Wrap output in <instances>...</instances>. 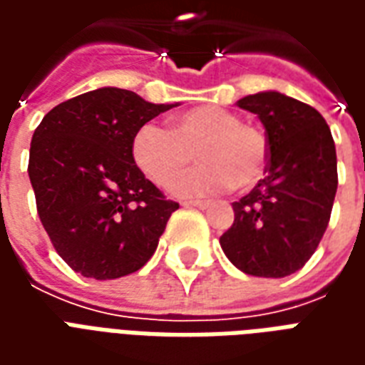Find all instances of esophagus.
<instances>
[{
	"label": "esophagus",
	"mask_w": 365,
	"mask_h": 365,
	"mask_svg": "<svg viewBox=\"0 0 365 365\" xmlns=\"http://www.w3.org/2000/svg\"><path fill=\"white\" fill-rule=\"evenodd\" d=\"M183 205L185 207H197V209H207V207L211 205L209 201H199V199H191V201H183Z\"/></svg>",
	"instance_id": "obj_1"
}]
</instances>
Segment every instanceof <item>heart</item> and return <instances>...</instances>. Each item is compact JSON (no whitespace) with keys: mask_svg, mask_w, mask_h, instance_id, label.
<instances>
[{"mask_svg":"<svg viewBox=\"0 0 365 365\" xmlns=\"http://www.w3.org/2000/svg\"><path fill=\"white\" fill-rule=\"evenodd\" d=\"M191 152L199 164L170 185L180 197L250 190L266 174L269 144L262 128L215 105L178 113L170 119V130L146 123L133 136L135 164L158 185H166L190 164Z\"/></svg>","mask_w":365,"mask_h":365,"instance_id":"1","label":"heart"}]
</instances>
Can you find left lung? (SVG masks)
<instances>
[{
  "label": "left lung",
  "mask_w": 365,
  "mask_h": 365,
  "mask_svg": "<svg viewBox=\"0 0 365 365\" xmlns=\"http://www.w3.org/2000/svg\"><path fill=\"white\" fill-rule=\"evenodd\" d=\"M266 128V175L235 201L222 252L240 272L285 277L305 266L329 227L338 187L336 148L322 115L279 91L238 99Z\"/></svg>",
  "instance_id": "obj_1"
}]
</instances>
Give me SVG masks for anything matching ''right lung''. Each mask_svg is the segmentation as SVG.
<instances>
[{"instance_id":"add662e5","label":"right lung","mask_w":365,"mask_h":365,"mask_svg":"<svg viewBox=\"0 0 365 365\" xmlns=\"http://www.w3.org/2000/svg\"><path fill=\"white\" fill-rule=\"evenodd\" d=\"M175 103L99 88L44 115L29 152L36 211L60 258L93 279H115L150 260L175 201L133 160V136Z\"/></svg>"}]
</instances>
